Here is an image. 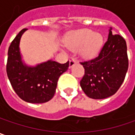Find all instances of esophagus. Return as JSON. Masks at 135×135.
<instances>
[{
  "label": "esophagus",
  "instance_id": "34e87169",
  "mask_svg": "<svg viewBox=\"0 0 135 135\" xmlns=\"http://www.w3.org/2000/svg\"><path fill=\"white\" fill-rule=\"evenodd\" d=\"M76 63V61L73 59L69 60V68H72Z\"/></svg>",
  "mask_w": 135,
  "mask_h": 135
}]
</instances>
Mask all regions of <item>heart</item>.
Instances as JSON below:
<instances>
[{
  "label": "heart",
  "instance_id": "heart-1",
  "mask_svg": "<svg viewBox=\"0 0 135 135\" xmlns=\"http://www.w3.org/2000/svg\"><path fill=\"white\" fill-rule=\"evenodd\" d=\"M103 42L102 34L83 29L73 33L66 41V46L73 50L79 49V54L84 58H91L98 55Z\"/></svg>",
  "mask_w": 135,
  "mask_h": 135
}]
</instances>
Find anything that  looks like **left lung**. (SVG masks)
Here are the masks:
<instances>
[{"mask_svg": "<svg viewBox=\"0 0 135 135\" xmlns=\"http://www.w3.org/2000/svg\"><path fill=\"white\" fill-rule=\"evenodd\" d=\"M110 27L107 42L99 56L81 62L85 75L80 85L85 94L94 99L113 95L124 82L128 68L127 45L122 36L112 32Z\"/></svg>", "mask_w": 135, "mask_h": 135, "instance_id": "8db88e82", "label": "left lung"}]
</instances>
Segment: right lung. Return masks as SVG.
Listing matches in <instances>:
<instances>
[{"label":"right lung","instance_id":"1","mask_svg":"<svg viewBox=\"0 0 135 135\" xmlns=\"http://www.w3.org/2000/svg\"><path fill=\"white\" fill-rule=\"evenodd\" d=\"M27 30L23 29L9 46L7 74L20 99L30 103H44L52 99L58 79L67 71L69 62L60 64L50 60L36 66L26 64L20 53V42Z\"/></svg>","mask_w":135,"mask_h":135}]
</instances>
